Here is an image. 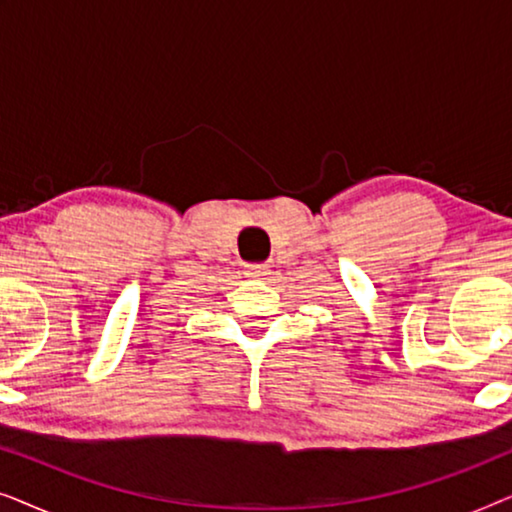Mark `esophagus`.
<instances>
[{"mask_svg": "<svg viewBox=\"0 0 512 512\" xmlns=\"http://www.w3.org/2000/svg\"><path fill=\"white\" fill-rule=\"evenodd\" d=\"M244 275L251 277V279H263L265 275H270V268H268V265H261V263L244 265Z\"/></svg>", "mask_w": 512, "mask_h": 512, "instance_id": "1", "label": "esophagus"}]
</instances>
